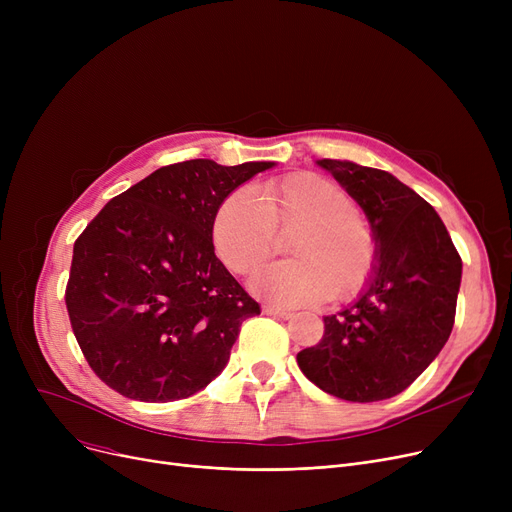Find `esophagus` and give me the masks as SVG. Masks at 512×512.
<instances>
[{
	"label": "esophagus",
	"mask_w": 512,
	"mask_h": 512,
	"mask_svg": "<svg viewBox=\"0 0 512 512\" xmlns=\"http://www.w3.org/2000/svg\"><path fill=\"white\" fill-rule=\"evenodd\" d=\"M263 313H265V315L280 317V319H290V317H292V313H290V311H286V309H278V307H270V305H265V307H263Z\"/></svg>",
	"instance_id": "obj_1"
}]
</instances>
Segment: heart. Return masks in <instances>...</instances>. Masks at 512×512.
Wrapping results in <instances>:
<instances>
[{"instance_id": "1", "label": "heart", "mask_w": 512, "mask_h": 512, "mask_svg": "<svg viewBox=\"0 0 512 512\" xmlns=\"http://www.w3.org/2000/svg\"><path fill=\"white\" fill-rule=\"evenodd\" d=\"M294 257L261 270L251 286L282 307L338 301L359 294L378 263L369 222L334 180L299 172L270 180L253 195L236 188L213 213L215 255L238 276H249L278 249V234H290Z\"/></svg>"}]
</instances>
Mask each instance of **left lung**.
Instances as JSON below:
<instances>
[{
  "label": "left lung",
  "mask_w": 512,
  "mask_h": 512,
  "mask_svg": "<svg viewBox=\"0 0 512 512\" xmlns=\"http://www.w3.org/2000/svg\"><path fill=\"white\" fill-rule=\"evenodd\" d=\"M365 211L378 263L361 299L324 317V336L297 355L307 378L351 402L409 388L446 344L463 261L436 209L384 170L321 159Z\"/></svg>",
  "instance_id": "obj_1"
}]
</instances>
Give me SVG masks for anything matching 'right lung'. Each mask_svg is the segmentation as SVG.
Instances as JSON below:
<instances>
[{
  "instance_id": "obj_1",
  "label": "right lung",
  "mask_w": 512,
  "mask_h": 512,
  "mask_svg": "<svg viewBox=\"0 0 512 512\" xmlns=\"http://www.w3.org/2000/svg\"><path fill=\"white\" fill-rule=\"evenodd\" d=\"M272 166H164L114 197L76 238L66 309L103 384L132 400L168 402L220 375L240 324L261 307L215 257L213 213Z\"/></svg>"
}]
</instances>
